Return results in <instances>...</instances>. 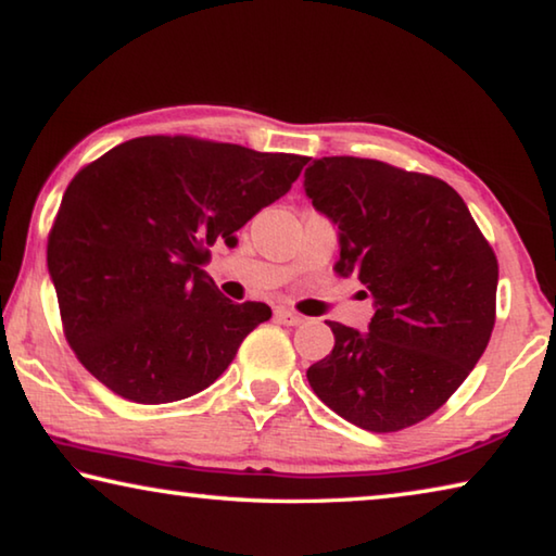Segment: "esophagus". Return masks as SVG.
Instances as JSON below:
<instances>
[{
  "label": "esophagus",
  "instance_id": "34e87169",
  "mask_svg": "<svg viewBox=\"0 0 556 556\" xmlns=\"http://www.w3.org/2000/svg\"><path fill=\"white\" fill-rule=\"evenodd\" d=\"M277 318L281 324H287V326H299V324H304V316H299L296 312H291V308H277Z\"/></svg>",
  "mask_w": 556,
  "mask_h": 556
}]
</instances>
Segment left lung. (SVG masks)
Listing matches in <instances>:
<instances>
[{
    "label": "left lung",
    "instance_id": "1",
    "mask_svg": "<svg viewBox=\"0 0 556 556\" xmlns=\"http://www.w3.org/2000/svg\"><path fill=\"white\" fill-rule=\"evenodd\" d=\"M314 208L338 228V277H357L368 331L328 321L333 351L306 370L351 425L400 431L427 419L481 361L495 324L497 260L441 178L375 159L324 156L304 172Z\"/></svg>",
    "mask_w": 556,
    "mask_h": 556
}]
</instances>
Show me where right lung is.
<instances>
[{"mask_svg": "<svg viewBox=\"0 0 556 556\" xmlns=\"http://www.w3.org/2000/svg\"><path fill=\"white\" fill-rule=\"evenodd\" d=\"M308 162L193 137H137L65 188L49 235V275L78 361L119 397L186 400L213 384L262 301L235 304L203 269L215 242L238 244Z\"/></svg>", "mask_w": 556, "mask_h": 556, "instance_id": "add662e5", "label": "right lung"}]
</instances>
